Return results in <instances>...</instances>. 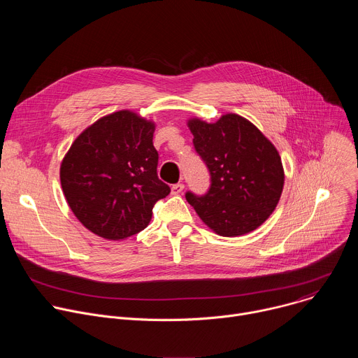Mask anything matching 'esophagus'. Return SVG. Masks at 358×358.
<instances>
[{"label": "esophagus", "instance_id": "34e87169", "mask_svg": "<svg viewBox=\"0 0 358 358\" xmlns=\"http://www.w3.org/2000/svg\"><path fill=\"white\" fill-rule=\"evenodd\" d=\"M182 189H184V184H182V182L174 184V185L171 187V194H173V195H178V194L182 192Z\"/></svg>", "mask_w": 358, "mask_h": 358}]
</instances>
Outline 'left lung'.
Listing matches in <instances>:
<instances>
[{"mask_svg":"<svg viewBox=\"0 0 358 358\" xmlns=\"http://www.w3.org/2000/svg\"><path fill=\"white\" fill-rule=\"evenodd\" d=\"M187 124L211 174L206 195L185 194L198 217L221 236H241L261 227L275 211L285 184L276 147L235 113L215 123L194 117Z\"/></svg>","mask_w":358,"mask_h":358,"instance_id":"obj_1","label":"left lung"}]
</instances>
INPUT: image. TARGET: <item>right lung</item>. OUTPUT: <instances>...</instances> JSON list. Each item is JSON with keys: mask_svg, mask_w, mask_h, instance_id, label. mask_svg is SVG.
<instances>
[{"mask_svg": "<svg viewBox=\"0 0 358 358\" xmlns=\"http://www.w3.org/2000/svg\"><path fill=\"white\" fill-rule=\"evenodd\" d=\"M156 124L119 110L85 129L61 164V185L75 217L90 232L120 241L143 231L155 203L170 194L157 176Z\"/></svg>", "mask_w": 358, "mask_h": 358, "instance_id": "right-lung-1", "label": "right lung"}]
</instances>
